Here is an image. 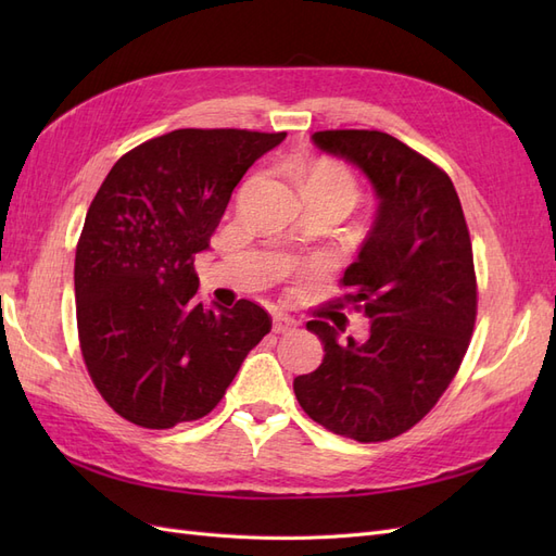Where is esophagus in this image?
<instances>
[{
	"label": "esophagus",
	"mask_w": 556,
	"mask_h": 556,
	"mask_svg": "<svg viewBox=\"0 0 556 556\" xmlns=\"http://www.w3.org/2000/svg\"><path fill=\"white\" fill-rule=\"evenodd\" d=\"M296 319L294 317H290V315H282V313H278V315H274V331L276 333H288V331H294L296 329Z\"/></svg>",
	"instance_id": "1"
}]
</instances>
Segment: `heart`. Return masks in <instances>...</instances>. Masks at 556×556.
I'll return each instance as SVG.
<instances>
[{
    "label": "heart",
    "instance_id": "1",
    "mask_svg": "<svg viewBox=\"0 0 556 556\" xmlns=\"http://www.w3.org/2000/svg\"><path fill=\"white\" fill-rule=\"evenodd\" d=\"M306 180L323 185L325 190H329L331 194L343 199L348 208L357 201V185H355V180H352V176L348 172L341 169V166H336V164H317L306 174L304 182Z\"/></svg>",
    "mask_w": 556,
    "mask_h": 556
}]
</instances>
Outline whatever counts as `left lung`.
I'll use <instances>...</instances> for the list:
<instances>
[{
  "mask_svg": "<svg viewBox=\"0 0 556 556\" xmlns=\"http://www.w3.org/2000/svg\"><path fill=\"white\" fill-rule=\"evenodd\" d=\"M311 139L357 166L378 199L343 274L345 304L371 319V331L364 343H339L345 329L311 319L325 359L294 378V394L333 433L390 441L435 406L466 355L478 308L468 227L450 176L390 134L333 129Z\"/></svg>",
  "mask_w": 556,
  "mask_h": 556,
  "instance_id": "8db88e82",
  "label": "left lung"
}]
</instances>
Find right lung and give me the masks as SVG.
<instances>
[{"label":"right lung","instance_id":"obj_1","mask_svg":"<svg viewBox=\"0 0 556 556\" xmlns=\"http://www.w3.org/2000/svg\"><path fill=\"white\" fill-rule=\"evenodd\" d=\"M285 131L176 129L113 164L76 248L83 359L109 406L146 429L208 415L248 352L271 331L268 313L194 299V255L233 188Z\"/></svg>","mask_w":556,"mask_h":556}]
</instances>
